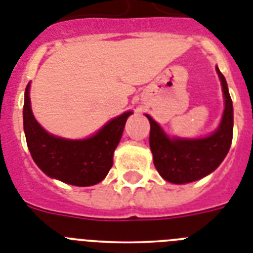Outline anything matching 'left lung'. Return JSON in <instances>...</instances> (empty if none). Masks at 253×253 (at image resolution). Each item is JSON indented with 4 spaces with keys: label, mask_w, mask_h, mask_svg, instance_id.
I'll return each mask as SVG.
<instances>
[{
    "label": "left lung",
    "mask_w": 253,
    "mask_h": 253,
    "mask_svg": "<svg viewBox=\"0 0 253 253\" xmlns=\"http://www.w3.org/2000/svg\"><path fill=\"white\" fill-rule=\"evenodd\" d=\"M222 84L225 110L218 128L207 137L200 139H170L160 125L145 114L151 123L149 147L153 155V164L160 175L168 182L183 184L201 179L214 171L226 157L233 140V101L227 83L217 67Z\"/></svg>",
    "instance_id": "8db88e82"
}]
</instances>
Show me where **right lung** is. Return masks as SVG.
<instances>
[{"label": "right lung", "instance_id": "right-lung-1", "mask_svg": "<svg viewBox=\"0 0 253 253\" xmlns=\"http://www.w3.org/2000/svg\"><path fill=\"white\" fill-rule=\"evenodd\" d=\"M126 112L109 121L93 136L83 140L57 137L39 125L31 109L30 83L26 88L23 126L31 156L36 165L50 178L87 187L101 182L113 166V153L122 137L127 118Z\"/></svg>", "mask_w": 253, "mask_h": 253}]
</instances>
